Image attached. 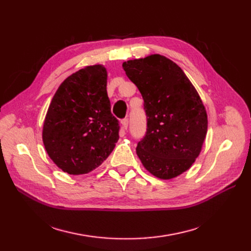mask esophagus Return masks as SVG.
I'll return each instance as SVG.
<instances>
[{
    "label": "esophagus",
    "mask_w": 251,
    "mask_h": 251,
    "mask_svg": "<svg viewBox=\"0 0 251 251\" xmlns=\"http://www.w3.org/2000/svg\"><path fill=\"white\" fill-rule=\"evenodd\" d=\"M127 126H128V120H127L126 118H125V119L121 120V126H123V130H124V131H125V130H126V128H127Z\"/></svg>",
    "instance_id": "obj_1"
}]
</instances>
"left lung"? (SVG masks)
Returning <instances> with one entry per match:
<instances>
[{
  "mask_svg": "<svg viewBox=\"0 0 251 251\" xmlns=\"http://www.w3.org/2000/svg\"><path fill=\"white\" fill-rule=\"evenodd\" d=\"M123 68L140 91L147 114V133L136 153L155 177L179 176L206 137L207 114L198 92L181 68L160 54L127 60Z\"/></svg>",
  "mask_w": 251,
  "mask_h": 251,
  "instance_id": "8db88e82",
  "label": "left lung"
}]
</instances>
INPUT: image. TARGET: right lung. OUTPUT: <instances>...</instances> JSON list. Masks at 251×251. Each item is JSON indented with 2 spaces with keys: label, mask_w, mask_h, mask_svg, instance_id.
<instances>
[{
  "label": "right lung",
  "mask_w": 251,
  "mask_h": 251,
  "mask_svg": "<svg viewBox=\"0 0 251 251\" xmlns=\"http://www.w3.org/2000/svg\"><path fill=\"white\" fill-rule=\"evenodd\" d=\"M107 70L87 66L67 77L53 96L45 117L43 142L58 168L82 175L98 168L119 139L111 113Z\"/></svg>",
  "instance_id": "right-lung-1"
}]
</instances>
